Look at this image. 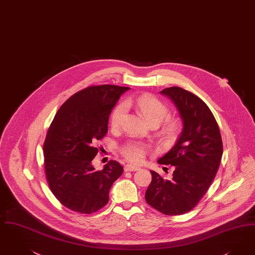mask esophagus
I'll list each match as a JSON object with an SVG mask.
<instances>
[{"mask_svg": "<svg viewBox=\"0 0 255 255\" xmlns=\"http://www.w3.org/2000/svg\"><path fill=\"white\" fill-rule=\"evenodd\" d=\"M138 170H140L139 167L133 166L132 164H127V165L124 167V171H125V172H133V171H138Z\"/></svg>", "mask_w": 255, "mask_h": 255, "instance_id": "obj_1", "label": "esophagus"}]
</instances>
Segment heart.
<instances>
[{"instance_id": "b5f03b06", "label": "heart", "mask_w": 255, "mask_h": 255, "mask_svg": "<svg viewBox=\"0 0 255 255\" xmlns=\"http://www.w3.org/2000/svg\"><path fill=\"white\" fill-rule=\"evenodd\" d=\"M127 105L134 106L143 117L150 124H160L164 120L169 116L168 106L160 102L158 99L150 95H143L137 98H131L127 101ZM126 113V108L124 104H120L115 108L111 116V126L114 129L119 128L123 123L124 116ZM178 129V123L175 120L168 121L165 127L164 132L169 135H173ZM146 153V147L142 144L131 143L125 146L123 149V155L130 161L139 163L144 159Z\"/></svg>"}]
</instances>
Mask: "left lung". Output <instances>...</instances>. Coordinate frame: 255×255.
Listing matches in <instances>:
<instances>
[{
  "label": "left lung",
  "mask_w": 255,
  "mask_h": 255,
  "mask_svg": "<svg viewBox=\"0 0 255 255\" xmlns=\"http://www.w3.org/2000/svg\"><path fill=\"white\" fill-rule=\"evenodd\" d=\"M176 107L182 131L172 149L157 163L174 166L173 177L165 180L154 171L145 199L153 209L167 215L190 212L213 182L223 154L218 124L207 104L180 87L160 92Z\"/></svg>",
  "instance_id": "left-lung-1"
}]
</instances>
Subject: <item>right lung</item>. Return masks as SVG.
<instances>
[{
	"instance_id": "obj_1",
	"label": "right lung",
	"mask_w": 255,
	"mask_h": 255,
	"mask_svg": "<svg viewBox=\"0 0 255 255\" xmlns=\"http://www.w3.org/2000/svg\"><path fill=\"white\" fill-rule=\"evenodd\" d=\"M129 87L90 86L61 105L43 144L44 169L53 194L63 206L81 214H93L109 201L113 183L123 168L111 160L101 171L92 160L96 143L108 131L109 115Z\"/></svg>"
}]
</instances>
